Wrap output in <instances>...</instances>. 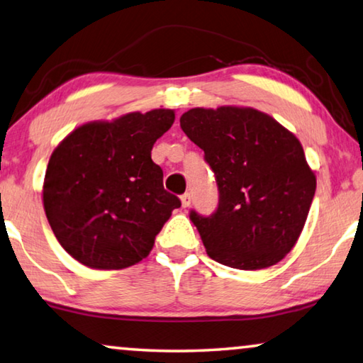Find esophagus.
Wrapping results in <instances>:
<instances>
[{"label":"esophagus","mask_w":363,"mask_h":363,"mask_svg":"<svg viewBox=\"0 0 363 363\" xmlns=\"http://www.w3.org/2000/svg\"><path fill=\"white\" fill-rule=\"evenodd\" d=\"M181 202H182V206H184V208H187V206L191 205V202H192V195L189 194V192H186L184 195H181Z\"/></svg>","instance_id":"34e87169"}]
</instances>
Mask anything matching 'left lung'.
<instances>
[{
  "instance_id": "8db88e82",
  "label": "left lung",
  "mask_w": 363,
  "mask_h": 363,
  "mask_svg": "<svg viewBox=\"0 0 363 363\" xmlns=\"http://www.w3.org/2000/svg\"><path fill=\"white\" fill-rule=\"evenodd\" d=\"M181 129L205 152L220 202L191 221L213 260L238 269L268 268L289 254L312 205L316 177L301 142L254 108H192Z\"/></svg>"
}]
</instances>
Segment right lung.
<instances>
[{
    "instance_id": "add662e5",
    "label": "right lung",
    "mask_w": 363,
    "mask_h": 363,
    "mask_svg": "<svg viewBox=\"0 0 363 363\" xmlns=\"http://www.w3.org/2000/svg\"><path fill=\"white\" fill-rule=\"evenodd\" d=\"M172 109L129 113L74 129L55 148L43 182L48 223L69 255L95 269L143 260L181 200L164 191L153 143Z\"/></svg>"
}]
</instances>
